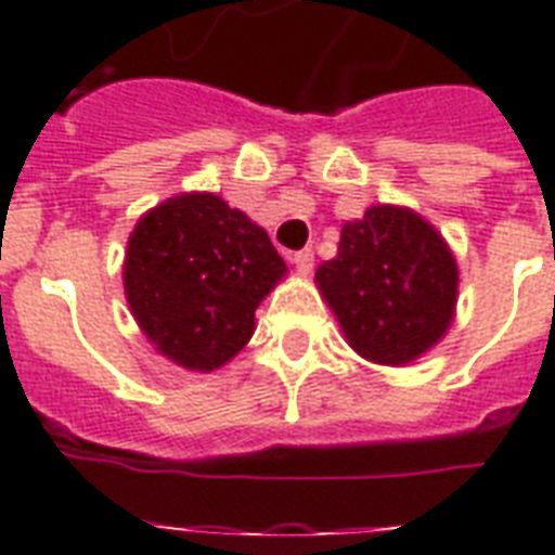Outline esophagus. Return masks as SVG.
<instances>
[{
  "mask_svg": "<svg viewBox=\"0 0 555 555\" xmlns=\"http://www.w3.org/2000/svg\"><path fill=\"white\" fill-rule=\"evenodd\" d=\"M294 264H296V270L302 273V276H308V273L313 270V250L294 253Z\"/></svg>",
  "mask_w": 555,
  "mask_h": 555,
  "instance_id": "1",
  "label": "esophagus"
}]
</instances>
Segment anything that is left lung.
Masks as SVG:
<instances>
[{"mask_svg":"<svg viewBox=\"0 0 555 555\" xmlns=\"http://www.w3.org/2000/svg\"><path fill=\"white\" fill-rule=\"evenodd\" d=\"M317 282L357 354L403 365L449 328L457 264L412 209L371 207L343 227L337 259L320 264Z\"/></svg>","mask_w":555,"mask_h":555,"instance_id":"obj_1","label":"left lung"}]
</instances>
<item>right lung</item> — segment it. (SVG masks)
I'll return each mask as SVG.
<instances>
[{"mask_svg": "<svg viewBox=\"0 0 555 555\" xmlns=\"http://www.w3.org/2000/svg\"><path fill=\"white\" fill-rule=\"evenodd\" d=\"M285 270L261 227L218 195L195 192L138 221L126 253V299L160 354L212 371L250 339L253 313Z\"/></svg>", "mask_w": 555, "mask_h": 555, "instance_id": "add662e5", "label": "right lung"}]
</instances>
